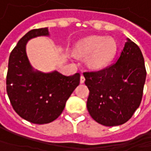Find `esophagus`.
Here are the masks:
<instances>
[{
	"label": "esophagus",
	"instance_id": "34e87169",
	"mask_svg": "<svg viewBox=\"0 0 151 151\" xmlns=\"http://www.w3.org/2000/svg\"><path fill=\"white\" fill-rule=\"evenodd\" d=\"M84 81H85L84 76H83V75H81V79H80V82L82 84V83H84Z\"/></svg>",
	"mask_w": 151,
	"mask_h": 151
}]
</instances>
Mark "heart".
I'll return each instance as SVG.
<instances>
[{
    "instance_id": "1",
    "label": "heart",
    "mask_w": 151,
    "mask_h": 151,
    "mask_svg": "<svg viewBox=\"0 0 151 151\" xmlns=\"http://www.w3.org/2000/svg\"><path fill=\"white\" fill-rule=\"evenodd\" d=\"M75 50L81 56H88L87 65L93 70H102L113 61L118 45L111 37L91 35L79 40Z\"/></svg>"
}]
</instances>
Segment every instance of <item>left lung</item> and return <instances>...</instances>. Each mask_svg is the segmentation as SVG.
<instances>
[{
  "label": "left lung",
  "instance_id": "obj_1",
  "mask_svg": "<svg viewBox=\"0 0 151 151\" xmlns=\"http://www.w3.org/2000/svg\"><path fill=\"white\" fill-rule=\"evenodd\" d=\"M90 91L87 110L98 124L118 126L126 123L142 100L146 70L139 46L127 38L118 61L99 71L83 73Z\"/></svg>",
  "mask_w": 151,
  "mask_h": 151
}]
</instances>
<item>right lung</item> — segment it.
<instances>
[{
  "label": "right lung",
  "instance_id": "obj_1",
  "mask_svg": "<svg viewBox=\"0 0 151 151\" xmlns=\"http://www.w3.org/2000/svg\"><path fill=\"white\" fill-rule=\"evenodd\" d=\"M50 36L48 27L31 30L21 38L8 61L6 91L12 107L28 122L44 124L60 115L68 98L80 83V74L65 76L58 70L42 72L30 64L26 45L32 38Z\"/></svg>",
  "mask_w": 151,
  "mask_h": 151
}]
</instances>
